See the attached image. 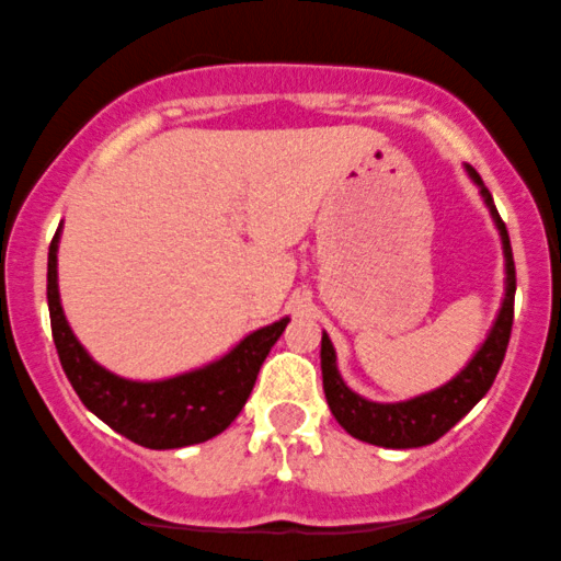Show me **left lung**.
I'll use <instances>...</instances> for the list:
<instances>
[{"instance_id": "obj_1", "label": "left lung", "mask_w": 561, "mask_h": 561, "mask_svg": "<svg viewBox=\"0 0 561 561\" xmlns=\"http://www.w3.org/2000/svg\"><path fill=\"white\" fill-rule=\"evenodd\" d=\"M469 170L471 181L479 186L484 205L490 207L492 220H495L497 231H501L503 255H506V298H503V306L497 311V319L492 324L488 341L479 346L469 365L455 375L450 383L439 386V389L428 393H421L415 399H408V402H370V399L359 397V393H354L343 383L335 365V348H332L328 332H322V383L332 415H335V421L351 436H356L362 442H370V445L391 447V450H410V447L431 445L439 436H445L490 391L492 380H495V375L503 365V356H506L511 324H514V252H511L506 224H503L501 215L495 210L492 194L484 188L477 170Z\"/></svg>"}]
</instances>
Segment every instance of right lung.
Listing matches in <instances>:
<instances>
[{"instance_id": "right-lung-1", "label": "right lung", "mask_w": 561, "mask_h": 561, "mask_svg": "<svg viewBox=\"0 0 561 561\" xmlns=\"http://www.w3.org/2000/svg\"><path fill=\"white\" fill-rule=\"evenodd\" d=\"M58 239L60 229L47 252V306L60 365L84 408L116 434L149 450L199 445L229 428L248 402L263 359L290 319L250 332L229 354L199 370L149 383L119 378L92 359L66 322L58 295Z\"/></svg>"}]
</instances>
